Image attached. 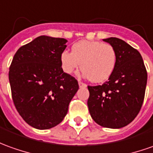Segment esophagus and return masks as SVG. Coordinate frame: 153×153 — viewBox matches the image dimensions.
Returning a JSON list of instances; mask_svg holds the SVG:
<instances>
[{"label": "esophagus", "mask_w": 153, "mask_h": 153, "mask_svg": "<svg viewBox=\"0 0 153 153\" xmlns=\"http://www.w3.org/2000/svg\"><path fill=\"white\" fill-rule=\"evenodd\" d=\"M78 84H79V87H81V88H82V87H87V85H86L85 83L82 82H78Z\"/></svg>", "instance_id": "1"}]
</instances>
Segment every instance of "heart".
Returning <instances> with one entry per match:
<instances>
[{"label":"heart","mask_w":153,"mask_h":153,"mask_svg":"<svg viewBox=\"0 0 153 153\" xmlns=\"http://www.w3.org/2000/svg\"><path fill=\"white\" fill-rule=\"evenodd\" d=\"M62 70L71 74L78 69L95 83L107 81L113 73L117 53L113 46L97 41H80L71 47V52L63 51L60 56Z\"/></svg>","instance_id":"heart-1"}]
</instances>
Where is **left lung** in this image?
Wrapping results in <instances>:
<instances>
[{
	"label": "left lung",
	"instance_id": "8db88e82",
	"mask_svg": "<svg viewBox=\"0 0 153 153\" xmlns=\"http://www.w3.org/2000/svg\"><path fill=\"white\" fill-rule=\"evenodd\" d=\"M117 53L114 71L101 86L90 87L91 117L103 127L118 129L131 123L143 106L147 73L138 51L117 37L103 39Z\"/></svg>",
	"mask_w": 153,
	"mask_h": 153
}]
</instances>
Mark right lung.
Here are the masks:
<instances>
[{
  "label": "right lung",
  "instance_id": "right-lung-1",
  "mask_svg": "<svg viewBox=\"0 0 153 153\" xmlns=\"http://www.w3.org/2000/svg\"><path fill=\"white\" fill-rule=\"evenodd\" d=\"M67 40L40 36L20 47L9 71L15 107L24 121L45 130L62 122L78 82L63 71L60 56Z\"/></svg>",
  "mask_w": 153,
  "mask_h": 153
}]
</instances>
